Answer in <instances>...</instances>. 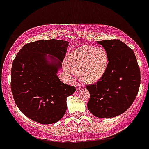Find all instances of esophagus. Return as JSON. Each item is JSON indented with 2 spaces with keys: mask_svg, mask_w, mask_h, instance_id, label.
I'll return each instance as SVG.
<instances>
[{
  "mask_svg": "<svg viewBox=\"0 0 149 149\" xmlns=\"http://www.w3.org/2000/svg\"><path fill=\"white\" fill-rule=\"evenodd\" d=\"M75 86H76V88H77V91H78V89H79V88H81V86H80V85H78L77 83H76V85H75Z\"/></svg>",
  "mask_w": 149,
  "mask_h": 149,
  "instance_id": "1",
  "label": "esophagus"
}]
</instances>
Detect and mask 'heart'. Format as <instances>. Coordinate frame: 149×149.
I'll return each instance as SVG.
<instances>
[{
  "label": "heart",
  "instance_id": "obj_1",
  "mask_svg": "<svg viewBox=\"0 0 149 149\" xmlns=\"http://www.w3.org/2000/svg\"><path fill=\"white\" fill-rule=\"evenodd\" d=\"M68 64L65 69L68 73H77L78 80L85 84L97 83L107 71L109 58L103 48L83 45L73 50L67 56Z\"/></svg>",
  "mask_w": 149,
  "mask_h": 149
}]
</instances>
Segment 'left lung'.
Wrapping results in <instances>:
<instances>
[{
  "label": "left lung",
  "mask_w": 149,
  "mask_h": 149,
  "mask_svg": "<svg viewBox=\"0 0 149 149\" xmlns=\"http://www.w3.org/2000/svg\"><path fill=\"white\" fill-rule=\"evenodd\" d=\"M108 55L104 76L95 84L87 86L90 99L87 107L99 118L123 114L134 101L139 89L141 74L133 50L118 40L97 42Z\"/></svg>",
  "instance_id": "1"
}]
</instances>
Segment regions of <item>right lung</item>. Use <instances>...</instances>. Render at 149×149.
I'll list each match as a JSON object with an SVG mask.
<instances>
[{
	"mask_svg": "<svg viewBox=\"0 0 149 149\" xmlns=\"http://www.w3.org/2000/svg\"><path fill=\"white\" fill-rule=\"evenodd\" d=\"M68 46L61 40L36 41L24 45L13 61L10 86L15 102L24 115L40 124L61 120L67 97L76 91L57 76Z\"/></svg>",
	"mask_w": 149,
	"mask_h": 149,
	"instance_id": "1",
	"label": "right lung"
}]
</instances>
